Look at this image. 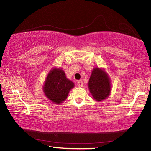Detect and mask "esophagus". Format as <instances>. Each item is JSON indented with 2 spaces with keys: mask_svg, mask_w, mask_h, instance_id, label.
<instances>
[{
  "mask_svg": "<svg viewBox=\"0 0 151 151\" xmlns=\"http://www.w3.org/2000/svg\"><path fill=\"white\" fill-rule=\"evenodd\" d=\"M77 85H78V86H79V87H83V81H81V80L78 81L77 82Z\"/></svg>",
  "mask_w": 151,
  "mask_h": 151,
  "instance_id": "esophagus-1",
  "label": "esophagus"
}]
</instances>
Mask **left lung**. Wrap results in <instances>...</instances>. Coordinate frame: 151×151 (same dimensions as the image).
Returning a JSON list of instances; mask_svg holds the SVG:
<instances>
[{
    "instance_id": "8db88e82",
    "label": "left lung",
    "mask_w": 151,
    "mask_h": 151,
    "mask_svg": "<svg viewBox=\"0 0 151 151\" xmlns=\"http://www.w3.org/2000/svg\"><path fill=\"white\" fill-rule=\"evenodd\" d=\"M88 88L93 98L97 102L109 98L111 93V80L104 68H93L88 81Z\"/></svg>"
}]
</instances>
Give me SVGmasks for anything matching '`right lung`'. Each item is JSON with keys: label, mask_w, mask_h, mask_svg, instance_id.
<instances>
[{"label": "right lung", "mask_w": 151, "mask_h": 151, "mask_svg": "<svg viewBox=\"0 0 151 151\" xmlns=\"http://www.w3.org/2000/svg\"><path fill=\"white\" fill-rule=\"evenodd\" d=\"M75 87L72 81L66 78L62 68L53 67L46 77L42 90L46 97L54 104H61L67 98L68 93Z\"/></svg>", "instance_id": "right-lung-1"}]
</instances>
